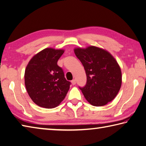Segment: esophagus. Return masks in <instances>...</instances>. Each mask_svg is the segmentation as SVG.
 I'll return each instance as SVG.
<instances>
[{
  "label": "esophagus",
  "instance_id": "obj_1",
  "mask_svg": "<svg viewBox=\"0 0 146 146\" xmlns=\"http://www.w3.org/2000/svg\"><path fill=\"white\" fill-rule=\"evenodd\" d=\"M71 83H72V85H75V84H76V80H75V79L72 80V81H71Z\"/></svg>",
  "mask_w": 146,
  "mask_h": 146
}]
</instances>
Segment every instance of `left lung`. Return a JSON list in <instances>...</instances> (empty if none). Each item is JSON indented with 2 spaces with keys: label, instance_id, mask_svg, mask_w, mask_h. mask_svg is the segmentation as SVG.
<instances>
[{
  "label": "left lung",
  "instance_id": "1",
  "mask_svg": "<svg viewBox=\"0 0 146 146\" xmlns=\"http://www.w3.org/2000/svg\"><path fill=\"white\" fill-rule=\"evenodd\" d=\"M74 53L86 70L87 82L79 88L86 100L95 106L106 105L114 99L121 86V71L107 50L95 46L75 48Z\"/></svg>",
  "mask_w": 146,
  "mask_h": 146
}]
</instances>
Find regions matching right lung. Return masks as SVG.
Listing matches in <instances>:
<instances>
[{"mask_svg": "<svg viewBox=\"0 0 146 146\" xmlns=\"http://www.w3.org/2000/svg\"><path fill=\"white\" fill-rule=\"evenodd\" d=\"M63 49L46 48L29 60L25 72L26 91L36 105L53 108L60 105L70 88V82L64 77L57 61Z\"/></svg>", "mask_w": 146, "mask_h": 146, "instance_id": "right-lung-1", "label": "right lung"}]
</instances>
